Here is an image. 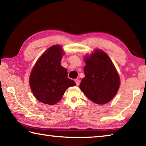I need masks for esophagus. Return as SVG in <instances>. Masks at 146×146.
Instances as JSON below:
<instances>
[{"label": "esophagus", "mask_w": 146, "mask_h": 146, "mask_svg": "<svg viewBox=\"0 0 146 146\" xmlns=\"http://www.w3.org/2000/svg\"><path fill=\"white\" fill-rule=\"evenodd\" d=\"M75 83H76V84L77 85V86H78V85H79V84H80V80H79V79H75Z\"/></svg>", "instance_id": "1"}]
</instances>
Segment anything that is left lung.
<instances>
[{
    "mask_svg": "<svg viewBox=\"0 0 146 146\" xmlns=\"http://www.w3.org/2000/svg\"><path fill=\"white\" fill-rule=\"evenodd\" d=\"M85 76L79 88L89 99L97 104H106L117 94L120 80L113 62L102 49H95L84 57Z\"/></svg>",
    "mask_w": 146,
    "mask_h": 146,
    "instance_id": "left-lung-1",
    "label": "left lung"
}]
</instances>
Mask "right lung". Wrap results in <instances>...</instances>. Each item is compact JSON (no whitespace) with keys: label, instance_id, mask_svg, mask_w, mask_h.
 Here are the masks:
<instances>
[{"label":"right lung","instance_id":"1","mask_svg":"<svg viewBox=\"0 0 146 146\" xmlns=\"http://www.w3.org/2000/svg\"><path fill=\"white\" fill-rule=\"evenodd\" d=\"M64 52L60 45H54L42 54L29 75V86L39 102L54 105L62 98L69 87L75 82L68 77L60 61Z\"/></svg>","mask_w":146,"mask_h":146}]
</instances>
